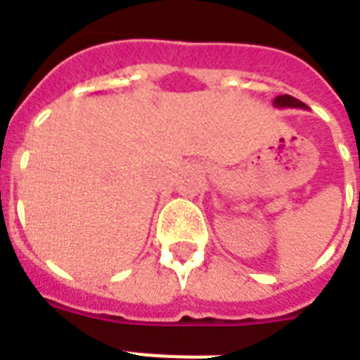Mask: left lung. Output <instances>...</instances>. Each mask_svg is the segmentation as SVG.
<instances>
[{"label":"left lung","mask_w":360,"mask_h":360,"mask_svg":"<svg viewBox=\"0 0 360 360\" xmlns=\"http://www.w3.org/2000/svg\"><path fill=\"white\" fill-rule=\"evenodd\" d=\"M273 106H276V108H301V110L308 108L307 104L301 103L299 98L291 97V95H280V97H274Z\"/></svg>","instance_id":"8db88e82"}]
</instances>
